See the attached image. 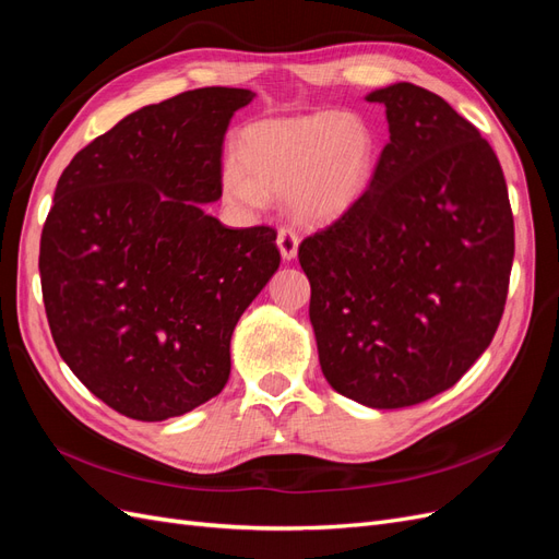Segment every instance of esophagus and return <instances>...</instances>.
Segmentation results:
<instances>
[{"instance_id": "1", "label": "esophagus", "mask_w": 559, "mask_h": 559, "mask_svg": "<svg viewBox=\"0 0 559 559\" xmlns=\"http://www.w3.org/2000/svg\"><path fill=\"white\" fill-rule=\"evenodd\" d=\"M277 247L284 261H292L296 259L298 253V235L292 228H280L277 230Z\"/></svg>"}]
</instances>
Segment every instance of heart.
<instances>
[{
    "instance_id": "b5f03b06",
    "label": "heart",
    "mask_w": 559,
    "mask_h": 559,
    "mask_svg": "<svg viewBox=\"0 0 559 559\" xmlns=\"http://www.w3.org/2000/svg\"><path fill=\"white\" fill-rule=\"evenodd\" d=\"M378 134L364 116L314 111L247 126L235 160L222 170V193L238 210H261L282 195L302 224H329L368 193L378 170Z\"/></svg>"
}]
</instances>
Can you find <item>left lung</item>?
Returning a JSON list of instances; mask_svg holds the SVG:
<instances>
[{"label": "left lung", "instance_id": "obj_1", "mask_svg": "<svg viewBox=\"0 0 559 559\" xmlns=\"http://www.w3.org/2000/svg\"><path fill=\"white\" fill-rule=\"evenodd\" d=\"M368 193L298 247L321 373L368 408L445 392L492 343L515 228L501 165L443 97L401 81Z\"/></svg>", "mask_w": 559, "mask_h": 559}]
</instances>
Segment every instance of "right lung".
Listing matches in <instances>:
<instances>
[{"label":"right lung","instance_id":"obj_1","mask_svg":"<svg viewBox=\"0 0 559 559\" xmlns=\"http://www.w3.org/2000/svg\"><path fill=\"white\" fill-rule=\"evenodd\" d=\"M253 97L212 86L142 107L58 179L39 249L48 326L126 417L163 421L222 392L235 324L280 267L273 228L202 210L222 198L226 130Z\"/></svg>","mask_w":559,"mask_h":559}]
</instances>
